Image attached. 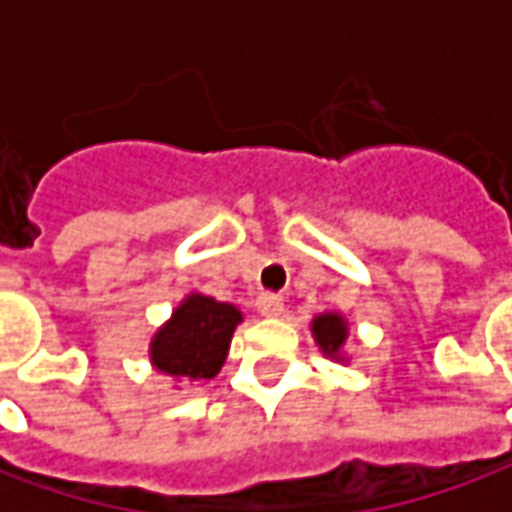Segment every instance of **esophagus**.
I'll use <instances>...</instances> for the list:
<instances>
[{
    "label": "esophagus",
    "mask_w": 512,
    "mask_h": 512,
    "mask_svg": "<svg viewBox=\"0 0 512 512\" xmlns=\"http://www.w3.org/2000/svg\"><path fill=\"white\" fill-rule=\"evenodd\" d=\"M255 307L263 318H279V315L285 312V304H282V299L274 296V293H263V296H257Z\"/></svg>",
    "instance_id": "obj_1"
}]
</instances>
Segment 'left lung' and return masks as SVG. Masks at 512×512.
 Segmentation results:
<instances>
[{
	"label": "left lung",
	"mask_w": 512,
	"mask_h": 512,
	"mask_svg": "<svg viewBox=\"0 0 512 512\" xmlns=\"http://www.w3.org/2000/svg\"><path fill=\"white\" fill-rule=\"evenodd\" d=\"M310 332L315 337V345L321 348V354L332 362L348 365V354H345V345H348V321L340 312H321L315 315L310 323Z\"/></svg>",
	"instance_id": "1"
}]
</instances>
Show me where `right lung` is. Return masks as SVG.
Masks as SVG:
<instances>
[{"label":"right lung","mask_w":512,"mask_h":512,"mask_svg":"<svg viewBox=\"0 0 512 512\" xmlns=\"http://www.w3.org/2000/svg\"><path fill=\"white\" fill-rule=\"evenodd\" d=\"M241 310L205 293H189L150 340V365L175 384L208 381L222 370Z\"/></svg>","instance_id":"1"}]
</instances>
